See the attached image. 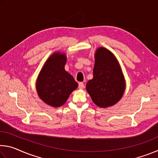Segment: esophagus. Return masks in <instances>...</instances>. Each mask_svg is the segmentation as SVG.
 <instances>
[{
    "mask_svg": "<svg viewBox=\"0 0 158 158\" xmlns=\"http://www.w3.org/2000/svg\"><path fill=\"white\" fill-rule=\"evenodd\" d=\"M84 88V84H83L82 82H79V89H83Z\"/></svg>",
    "mask_w": 158,
    "mask_h": 158,
    "instance_id": "esophagus-1",
    "label": "esophagus"
}]
</instances>
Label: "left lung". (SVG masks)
<instances>
[{
  "instance_id": "1",
  "label": "left lung",
  "mask_w": 158,
  "mask_h": 158,
  "mask_svg": "<svg viewBox=\"0 0 158 158\" xmlns=\"http://www.w3.org/2000/svg\"><path fill=\"white\" fill-rule=\"evenodd\" d=\"M125 82L121 67L110 51L103 47L97 49L93 78L86 84L92 100L100 107L117 103L123 95Z\"/></svg>"
}]
</instances>
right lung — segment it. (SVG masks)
<instances>
[{
	"mask_svg": "<svg viewBox=\"0 0 158 158\" xmlns=\"http://www.w3.org/2000/svg\"><path fill=\"white\" fill-rule=\"evenodd\" d=\"M66 56L54 53L45 63L36 82L39 97L53 107L62 106L78 84L65 69Z\"/></svg>",
	"mask_w": 158,
	"mask_h": 158,
	"instance_id": "1",
	"label": "right lung"
}]
</instances>
